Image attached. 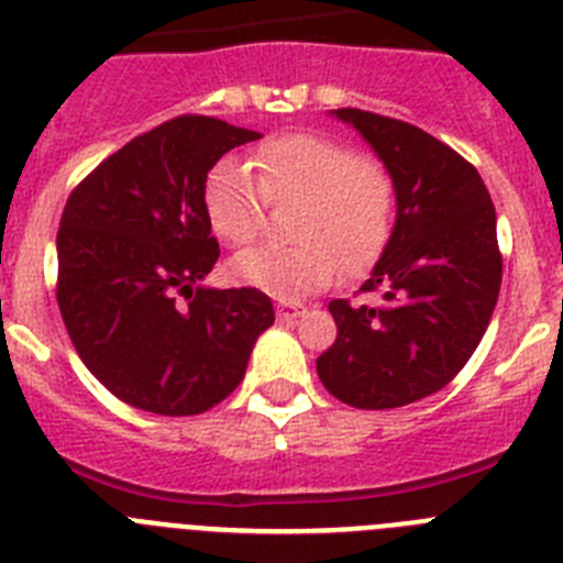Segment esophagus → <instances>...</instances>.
I'll use <instances>...</instances> for the list:
<instances>
[{
	"label": "esophagus",
	"instance_id": "34e87169",
	"mask_svg": "<svg viewBox=\"0 0 563 563\" xmlns=\"http://www.w3.org/2000/svg\"><path fill=\"white\" fill-rule=\"evenodd\" d=\"M307 312L305 305H298V301H285V298H278L276 301V316L290 321V318H301Z\"/></svg>",
	"mask_w": 563,
	"mask_h": 563
}]
</instances>
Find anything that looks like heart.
I'll return each instance as SVG.
<instances>
[{
	"instance_id": "b5f03b06",
	"label": "heart",
	"mask_w": 563,
	"mask_h": 563,
	"mask_svg": "<svg viewBox=\"0 0 563 563\" xmlns=\"http://www.w3.org/2000/svg\"><path fill=\"white\" fill-rule=\"evenodd\" d=\"M253 166L225 157L211 168L202 191L208 222L228 245H247L265 228V200H301L296 245H258L233 256L236 282L276 298H305L324 290L341 267L350 276L369 271L395 228L397 188L383 163L318 134H287L256 148Z\"/></svg>"
}]
</instances>
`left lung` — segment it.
I'll return each instance as SVG.
<instances>
[{"label":"left lung","mask_w":563,"mask_h":563,"mask_svg":"<svg viewBox=\"0 0 563 563\" xmlns=\"http://www.w3.org/2000/svg\"><path fill=\"white\" fill-rule=\"evenodd\" d=\"M330 114L391 172L397 217L361 287L383 301H330L338 338L316 369L346 406L397 409L454 380L490 324L501 287L496 208L479 172L429 132L363 109Z\"/></svg>","instance_id":"8db88e82"}]
</instances>
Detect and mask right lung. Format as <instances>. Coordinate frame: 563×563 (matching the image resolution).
<instances>
[{
    "mask_svg": "<svg viewBox=\"0 0 563 563\" xmlns=\"http://www.w3.org/2000/svg\"><path fill=\"white\" fill-rule=\"evenodd\" d=\"M258 137L183 114L137 134L69 194L56 239L58 310L84 366L134 409H213L276 321L256 287L202 285L220 256L202 202L208 172Z\"/></svg>",
    "mask_w": 563,
    "mask_h": 563,
    "instance_id": "right-lung-1",
    "label": "right lung"
}]
</instances>
